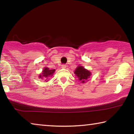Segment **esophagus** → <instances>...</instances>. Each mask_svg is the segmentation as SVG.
Instances as JSON below:
<instances>
[{"instance_id":"34e87169","label":"esophagus","mask_w":134,"mask_h":134,"mask_svg":"<svg viewBox=\"0 0 134 134\" xmlns=\"http://www.w3.org/2000/svg\"><path fill=\"white\" fill-rule=\"evenodd\" d=\"M66 65H65V64H63V65H62V68H63V69H65V68H66Z\"/></svg>"}]
</instances>
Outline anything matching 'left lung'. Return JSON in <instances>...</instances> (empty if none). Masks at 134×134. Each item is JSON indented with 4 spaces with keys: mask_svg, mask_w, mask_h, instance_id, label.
<instances>
[{
    "mask_svg": "<svg viewBox=\"0 0 134 134\" xmlns=\"http://www.w3.org/2000/svg\"><path fill=\"white\" fill-rule=\"evenodd\" d=\"M74 72L78 80L82 83H85L86 81H89V79L92 75L91 72L89 70L86 69L81 65H79Z\"/></svg>",
    "mask_w": 134,
    "mask_h": 134,
    "instance_id": "obj_1",
    "label": "left lung"
}]
</instances>
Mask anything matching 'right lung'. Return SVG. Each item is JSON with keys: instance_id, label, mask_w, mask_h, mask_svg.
Here are the masks:
<instances>
[{"instance_id": "obj_1", "label": "right lung", "mask_w": 134, "mask_h": 134, "mask_svg": "<svg viewBox=\"0 0 134 134\" xmlns=\"http://www.w3.org/2000/svg\"><path fill=\"white\" fill-rule=\"evenodd\" d=\"M55 71V69L50 70L49 68L45 67L42 70V73H41L39 75V78L44 80L45 81H48L49 80V77H52L53 76V74Z\"/></svg>"}]
</instances>
